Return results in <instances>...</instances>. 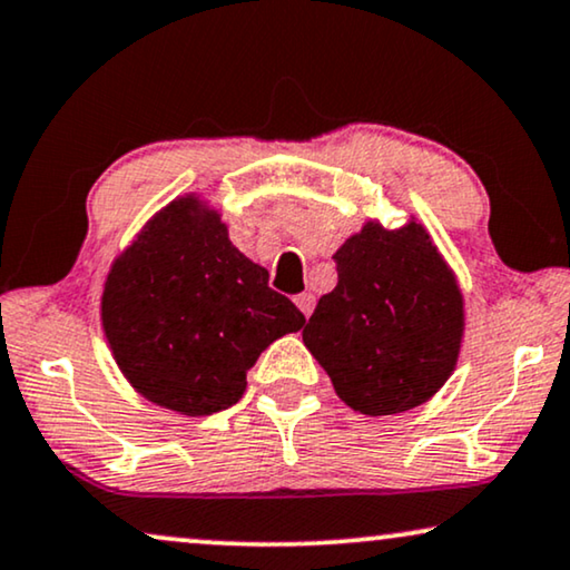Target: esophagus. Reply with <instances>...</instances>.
I'll list each match as a JSON object with an SVG mask.
<instances>
[{"instance_id": "obj_1", "label": "esophagus", "mask_w": 570, "mask_h": 570, "mask_svg": "<svg viewBox=\"0 0 570 570\" xmlns=\"http://www.w3.org/2000/svg\"><path fill=\"white\" fill-rule=\"evenodd\" d=\"M295 306H298L301 311H303V316H311V311H314V306H316V295L314 293H301V295H295Z\"/></svg>"}]
</instances>
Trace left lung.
Instances as JSON below:
<instances>
[{
    "label": "left lung",
    "mask_w": 570,
    "mask_h": 570,
    "mask_svg": "<svg viewBox=\"0 0 570 570\" xmlns=\"http://www.w3.org/2000/svg\"><path fill=\"white\" fill-rule=\"evenodd\" d=\"M337 287L318 298L303 342L334 392L363 415H396L431 400L454 371L464 301L420 223H365L340 252Z\"/></svg>",
    "instance_id": "obj_1"
}]
</instances>
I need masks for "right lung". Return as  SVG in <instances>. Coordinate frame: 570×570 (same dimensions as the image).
Returning a JSON list of instances; mask_svg holds the SVG:
<instances>
[{
	"mask_svg": "<svg viewBox=\"0 0 570 570\" xmlns=\"http://www.w3.org/2000/svg\"><path fill=\"white\" fill-rule=\"evenodd\" d=\"M267 279L215 209L191 194L170 202L106 277L100 318L114 361L160 407L191 417L228 410L256 357L306 324Z\"/></svg>",
	"mask_w": 570,
	"mask_h": 570,
	"instance_id": "1",
	"label": "right lung"
}]
</instances>
